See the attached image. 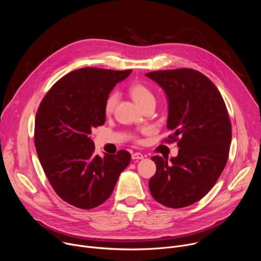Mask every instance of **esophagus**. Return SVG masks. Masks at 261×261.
I'll use <instances>...</instances> for the list:
<instances>
[{
    "label": "esophagus",
    "mask_w": 261,
    "mask_h": 261,
    "mask_svg": "<svg viewBox=\"0 0 261 261\" xmlns=\"http://www.w3.org/2000/svg\"><path fill=\"white\" fill-rule=\"evenodd\" d=\"M143 155L141 154V153H134L133 155H132V159L133 160H140V159H143Z\"/></svg>",
    "instance_id": "esophagus-1"
}]
</instances>
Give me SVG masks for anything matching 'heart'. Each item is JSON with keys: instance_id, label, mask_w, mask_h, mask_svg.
Returning <instances> with one entry per match:
<instances>
[{"instance_id": "b5f03b06", "label": "heart", "mask_w": 261, "mask_h": 261, "mask_svg": "<svg viewBox=\"0 0 261 261\" xmlns=\"http://www.w3.org/2000/svg\"><path fill=\"white\" fill-rule=\"evenodd\" d=\"M129 94L133 98V100L141 107H144L146 104L155 102V96L152 91L146 86L140 83H135L129 87ZM119 100V95L117 93H111L107 96L104 103V113L109 116L114 113ZM143 132H148V129H144ZM136 141H139L138 137H135Z\"/></svg>"}]
</instances>
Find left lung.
<instances>
[{
    "instance_id": "8db88e82",
    "label": "left lung",
    "mask_w": 261,
    "mask_h": 261,
    "mask_svg": "<svg viewBox=\"0 0 261 261\" xmlns=\"http://www.w3.org/2000/svg\"><path fill=\"white\" fill-rule=\"evenodd\" d=\"M168 100L167 141H177L176 157H152L156 173L148 181L152 196L161 204L179 208L200 200L224 169L231 142L227 108L216 86L193 69L146 73Z\"/></svg>"
}]
</instances>
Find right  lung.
<instances>
[{
	"mask_svg": "<svg viewBox=\"0 0 261 261\" xmlns=\"http://www.w3.org/2000/svg\"><path fill=\"white\" fill-rule=\"evenodd\" d=\"M131 70L82 68L59 80L41 101L35 146L56 193L69 204L91 210L109 198L131 155H95L92 129L105 123L104 103Z\"/></svg>",
	"mask_w": 261,
	"mask_h": 261,
	"instance_id": "1",
	"label": "right lung"
}]
</instances>
